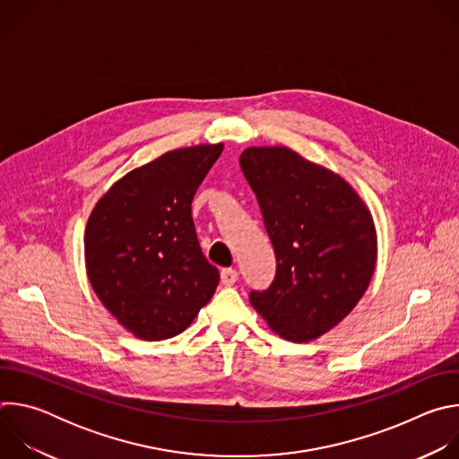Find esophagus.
Returning a JSON list of instances; mask_svg holds the SVG:
<instances>
[{
  "instance_id": "esophagus-1",
  "label": "esophagus",
  "mask_w": 459,
  "mask_h": 459,
  "mask_svg": "<svg viewBox=\"0 0 459 459\" xmlns=\"http://www.w3.org/2000/svg\"><path fill=\"white\" fill-rule=\"evenodd\" d=\"M238 278H239V274H238V271H234V269H223V271H221V283H223L225 287L234 285V283L238 281Z\"/></svg>"
}]
</instances>
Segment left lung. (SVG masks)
I'll use <instances>...</instances> for the list:
<instances>
[{
  "label": "left lung",
  "mask_w": 459,
  "mask_h": 459,
  "mask_svg": "<svg viewBox=\"0 0 459 459\" xmlns=\"http://www.w3.org/2000/svg\"><path fill=\"white\" fill-rule=\"evenodd\" d=\"M276 254L269 289L248 299L289 342L329 333L361 299L376 267L372 216L338 174L285 147L239 156Z\"/></svg>",
  "instance_id": "1"
}]
</instances>
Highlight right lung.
I'll return each instance as SVG.
<instances>
[{
	"instance_id": "1",
	"label": "right lung",
	"mask_w": 459,
	"mask_h": 459,
	"mask_svg": "<svg viewBox=\"0 0 459 459\" xmlns=\"http://www.w3.org/2000/svg\"><path fill=\"white\" fill-rule=\"evenodd\" d=\"M221 151L218 143L165 152L114 183L89 218L91 285L138 338L178 336L216 292L220 273L202 252L190 205Z\"/></svg>"
}]
</instances>
